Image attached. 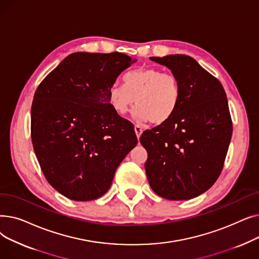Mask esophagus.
I'll return each mask as SVG.
<instances>
[{"mask_svg":"<svg viewBox=\"0 0 259 259\" xmlns=\"http://www.w3.org/2000/svg\"><path fill=\"white\" fill-rule=\"evenodd\" d=\"M134 131H135V134H137L138 139H140L141 134L143 133V128H142L141 126H139V125H135V126H134Z\"/></svg>","mask_w":259,"mask_h":259,"instance_id":"1","label":"esophagus"}]
</instances>
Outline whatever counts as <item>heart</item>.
Listing matches in <instances>:
<instances>
[{"instance_id":"1","label":"heart","mask_w":259,"mask_h":259,"mask_svg":"<svg viewBox=\"0 0 259 259\" xmlns=\"http://www.w3.org/2000/svg\"><path fill=\"white\" fill-rule=\"evenodd\" d=\"M122 80L124 85L113 84L108 91L109 103L118 114H127L137 103L133 117L158 125L168 120L178 109L181 85L173 73L155 68H137L126 72Z\"/></svg>"}]
</instances>
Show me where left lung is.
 <instances>
[{
  "label": "left lung",
  "instance_id": "1",
  "mask_svg": "<svg viewBox=\"0 0 259 259\" xmlns=\"http://www.w3.org/2000/svg\"><path fill=\"white\" fill-rule=\"evenodd\" d=\"M150 60L178 77L181 100L168 120L140 139L148 152L147 179L161 197L191 199L210 189L223 170L233 129L227 95L221 81L191 57Z\"/></svg>",
  "mask_w": 259,
  "mask_h": 259
}]
</instances>
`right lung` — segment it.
<instances>
[{"label": "right lung", "mask_w": 259, "mask_h": 259, "mask_svg": "<svg viewBox=\"0 0 259 259\" xmlns=\"http://www.w3.org/2000/svg\"><path fill=\"white\" fill-rule=\"evenodd\" d=\"M137 60L120 52H75L40 83L31 106V140L47 182L67 198L89 201L110 188L138 144L108 91Z\"/></svg>", "instance_id": "obj_1"}]
</instances>
